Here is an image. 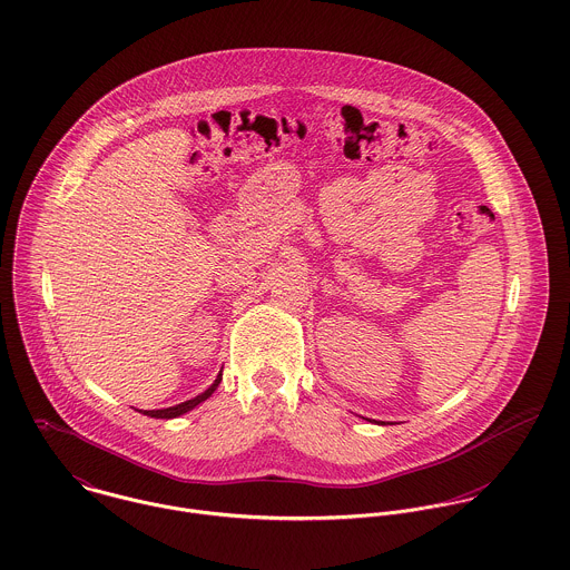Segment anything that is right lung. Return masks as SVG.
Wrapping results in <instances>:
<instances>
[{
  "mask_svg": "<svg viewBox=\"0 0 570 570\" xmlns=\"http://www.w3.org/2000/svg\"><path fill=\"white\" fill-rule=\"evenodd\" d=\"M219 382H222V375H217V380H215L202 395H197V397H193V400H186V402H181V404H177V406L160 407V410H145V412L140 410V412L147 414V416H156V419H175V416H179V414H184V412L199 406L202 402H206V400L217 391Z\"/></svg>",
  "mask_w": 570,
  "mask_h": 570,
  "instance_id": "add662e5",
  "label": "right lung"
}]
</instances>
